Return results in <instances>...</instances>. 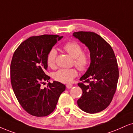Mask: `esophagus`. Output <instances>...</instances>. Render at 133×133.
I'll use <instances>...</instances> for the list:
<instances>
[{"mask_svg": "<svg viewBox=\"0 0 133 133\" xmlns=\"http://www.w3.org/2000/svg\"><path fill=\"white\" fill-rule=\"evenodd\" d=\"M66 87H67V88L70 89V88H71L72 87V84H70V83L67 84V85H66Z\"/></svg>", "mask_w": 133, "mask_h": 133, "instance_id": "34e87169", "label": "esophagus"}]
</instances>
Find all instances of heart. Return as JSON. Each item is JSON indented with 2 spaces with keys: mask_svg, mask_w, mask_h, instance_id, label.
Instances as JSON below:
<instances>
[{
  "mask_svg": "<svg viewBox=\"0 0 133 133\" xmlns=\"http://www.w3.org/2000/svg\"><path fill=\"white\" fill-rule=\"evenodd\" d=\"M64 50L70 56L74 58V64L79 69H87L90 63V55L87 52L82 51L81 45L77 42L71 41L66 43L63 46ZM57 55L56 50L52 48L46 56V63L50 68H54ZM78 75L76 69H61L54 74V78L63 83H69Z\"/></svg>",
  "mask_w": 133,
  "mask_h": 133,
  "instance_id": "obj_1",
  "label": "heart"
}]
</instances>
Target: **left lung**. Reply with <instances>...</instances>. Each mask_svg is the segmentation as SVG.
<instances>
[{"label":"left lung","instance_id":"left-lung-1","mask_svg":"<svg viewBox=\"0 0 133 133\" xmlns=\"http://www.w3.org/2000/svg\"><path fill=\"white\" fill-rule=\"evenodd\" d=\"M73 36L88 48L91 60L87 72L80 78L83 83H78L83 93L77 104L87 113L101 112L111 102L118 83L119 72L115 53L111 46L95 32H76Z\"/></svg>","mask_w":133,"mask_h":133}]
</instances>
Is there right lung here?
<instances>
[{"label": "right lung", "instance_id": "add662e5", "mask_svg": "<svg viewBox=\"0 0 133 133\" xmlns=\"http://www.w3.org/2000/svg\"><path fill=\"white\" fill-rule=\"evenodd\" d=\"M56 35L34 36L22 42L13 54L10 78L16 98L26 111L36 117L48 115L56 108L65 86L59 82L41 84L50 77L45 74L46 56L56 42L63 38Z\"/></svg>", "mask_w": 133, "mask_h": 133}]
</instances>
